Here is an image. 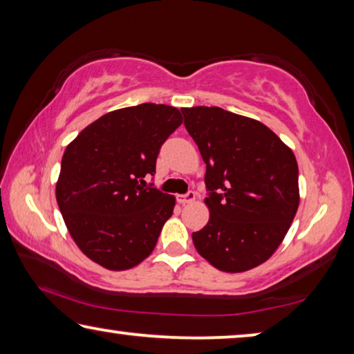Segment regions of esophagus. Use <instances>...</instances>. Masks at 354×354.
<instances>
[{
  "label": "esophagus",
  "mask_w": 354,
  "mask_h": 354,
  "mask_svg": "<svg viewBox=\"0 0 354 354\" xmlns=\"http://www.w3.org/2000/svg\"><path fill=\"white\" fill-rule=\"evenodd\" d=\"M195 200V192H187L185 195H178V203L179 205H187Z\"/></svg>",
  "instance_id": "34e87169"
}]
</instances>
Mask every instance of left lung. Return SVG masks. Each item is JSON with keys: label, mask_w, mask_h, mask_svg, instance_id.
Here are the masks:
<instances>
[{"label": "left lung", "mask_w": 354, "mask_h": 354, "mask_svg": "<svg viewBox=\"0 0 354 354\" xmlns=\"http://www.w3.org/2000/svg\"><path fill=\"white\" fill-rule=\"evenodd\" d=\"M206 164L209 221L192 234L205 259L227 273L266 262L299 205L295 154L266 124L221 107H183Z\"/></svg>", "instance_id": "1"}]
</instances>
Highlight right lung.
<instances>
[{
    "label": "right lung",
    "instance_id": "right-lung-1",
    "mask_svg": "<svg viewBox=\"0 0 354 354\" xmlns=\"http://www.w3.org/2000/svg\"><path fill=\"white\" fill-rule=\"evenodd\" d=\"M181 123L173 106L123 107L95 120L65 148L57 206L71 239L98 266L122 272L151 254L176 198L145 176Z\"/></svg>",
    "mask_w": 354,
    "mask_h": 354
}]
</instances>
